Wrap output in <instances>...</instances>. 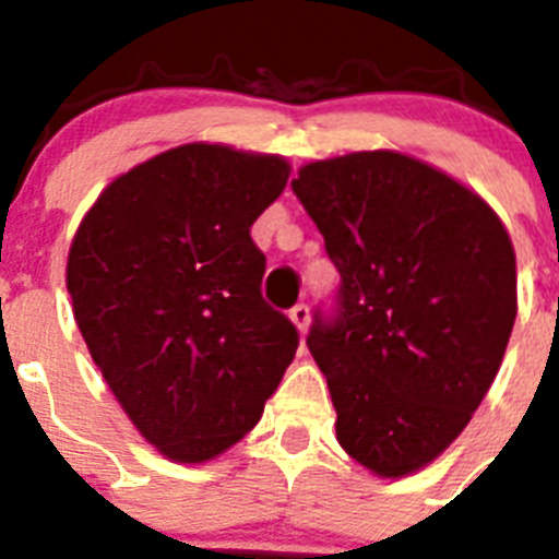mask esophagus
Returning a JSON list of instances; mask_svg holds the SVG:
<instances>
[{
  "label": "esophagus",
  "instance_id": "34e87169",
  "mask_svg": "<svg viewBox=\"0 0 559 559\" xmlns=\"http://www.w3.org/2000/svg\"><path fill=\"white\" fill-rule=\"evenodd\" d=\"M289 320H292V325H295V329H298V334H300V336H306V331H309V320H311L309 306H306V304H298V306H295V309L289 311Z\"/></svg>",
  "mask_w": 559,
  "mask_h": 559
}]
</instances>
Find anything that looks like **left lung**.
<instances>
[{
  "mask_svg": "<svg viewBox=\"0 0 559 559\" xmlns=\"http://www.w3.org/2000/svg\"><path fill=\"white\" fill-rule=\"evenodd\" d=\"M292 192L340 270V317L311 325L336 440L381 479L435 462L499 373L518 314L499 214L449 173L395 150L311 160Z\"/></svg>",
  "mask_w": 559,
  "mask_h": 559,
  "instance_id": "left-lung-1",
  "label": "left lung"
}]
</instances>
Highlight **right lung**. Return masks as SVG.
I'll return each mask as SVG.
<instances>
[{"mask_svg": "<svg viewBox=\"0 0 559 559\" xmlns=\"http://www.w3.org/2000/svg\"><path fill=\"white\" fill-rule=\"evenodd\" d=\"M289 173L284 155L180 144L110 180L69 248L94 365L139 435L180 465L242 440L298 350L295 325L261 298L250 239Z\"/></svg>", "mask_w": 559, "mask_h": 559, "instance_id": "add662e5", "label": "right lung"}]
</instances>
